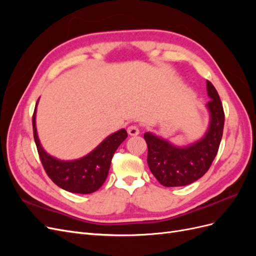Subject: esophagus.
Returning a JSON list of instances; mask_svg holds the SVG:
<instances>
[{
    "label": "esophagus",
    "instance_id": "34e87169",
    "mask_svg": "<svg viewBox=\"0 0 256 256\" xmlns=\"http://www.w3.org/2000/svg\"><path fill=\"white\" fill-rule=\"evenodd\" d=\"M127 131H128V134L131 136H138V134H140V130H138V128L136 126H134V125L129 126Z\"/></svg>",
    "mask_w": 256,
    "mask_h": 256
}]
</instances>
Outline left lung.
I'll list each match as a JSON object with an SVG mask.
<instances>
[{"label":"left lung","instance_id":"left-lung-1","mask_svg":"<svg viewBox=\"0 0 256 256\" xmlns=\"http://www.w3.org/2000/svg\"><path fill=\"white\" fill-rule=\"evenodd\" d=\"M209 122L205 134L187 145H176L152 132H145L148 147L147 164L164 187H182L200 180L210 168L219 150L224 126V112L214 85L207 81Z\"/></svg>","mask_w":256,"mask_h":256}]
</instances>
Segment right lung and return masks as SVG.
<instances>
[{
    "label": "right lung",
    "instance_id": "right-lung-1",
    "mask_svg": "<svg viewBox=\"0 0 256 256\" xmlns=\"http://www.w3.org/2000/svg\"><path fill=\"white\" fill-rule=\"evenodd\" d=\"M40 100V99H38ZM33 115L34 140L42 164L52 182L60 188L72 193L88 194L97 191L106 182L111 160L118 146L128 136L125 129H120L108 136L88 154L74 160H60L51 156L44 150L36 128V110Z\"/></svg>",
    "mask_w": 256,
    "mask_h": 256
}]
</instances>
